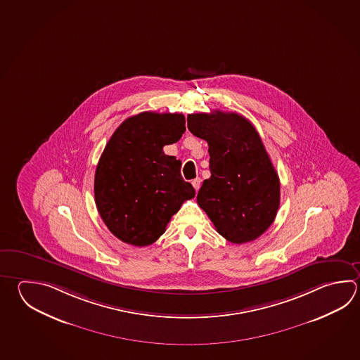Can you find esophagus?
<instances>
[{
    "label": "esophagus",
    "mask_w": 360,
    "mask_h": 360,
    "mask_svg": "<svg viewBox=\"0 0 360 360\" xmlns=\"http://www.w3.org/2000/svg\"><path fill=\"white\" fill-rule=\"evenodd\" d=\"M201 182H202V181H201V178H195L191 184H192L195 190L198 191L200 190V187H201Z\"/></svg>",
    "instance_id": "1"
}]
</instances>
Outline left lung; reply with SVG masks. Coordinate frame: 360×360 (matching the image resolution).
Instances as JSON below:
<instances>
[{"label": "left lung", "instance_id": "1", "mask_svg": "<svg viewBox=\"0 0 360 360\" xmlns=\"http://www.w3.org/2000/svg\"><path fill=\"white\" fill-rule=\"evenodd\" d=\"M187 127L209 143L211 176L197 202L231 243L255 240L274 223L280 181L261 137L238 113L215 110L187 117Z\"/></svg>", "mask_w": 360, "mask_h": 360}]
</instances>
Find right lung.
Here are the masks:
<instances>
[{"instance_id":"add662e5","label":"right lung","mask_w":360,"mask_h":360,"mask_svg":"<svg viewBox=\"0 0 360 360\" xmlns=\"http://www.w3.org/2000/svg\"><path fill=\"white\" fill-rule=\"evenodd\" d=\"M186 131L181 113L143 112L123 121L96 165L95 204L110 233L127 245H153L195 188L181 160L165 155Z\"/></svg>"}]
</instances>
